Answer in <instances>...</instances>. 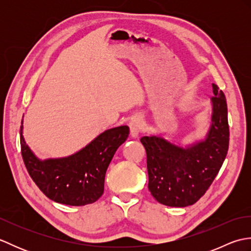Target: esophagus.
Segmentation results:
<instances>
[{
	"label": "esophagus",
	"mask_w": 251,
	"mask_h": 251,
	"mask_svg": "<svg viewBox=\"0 0 251 251\" xmlns=\"http://www.w3.org/2000/svg\"><path fill=\"white\" fill-rule=\"evenodd\" d=\"M129 127H130L131 138H138V136H139V134L143 128V123H142L141 117L138 115L132 117L129 123Z\"/></svg>",
	"instance_id": "34e87169"
}]
</instances>
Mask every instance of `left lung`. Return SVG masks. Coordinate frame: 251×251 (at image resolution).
Instances as JSON below:
<instances>
[{
	"instance_id": "1",
	"label": "left lung",
	"mask_w": 251,
	"mask_h": 251,
	"mask_svg": "<svg viewBox=\"0 0 251 251\" xmlns=\"http://www.w3.org/2000/svg\"><path fill=\"white\" fill-rule=\"evenodd\" d=\"M211 125L205 139L180 147L162 136L142 137L147 152L149 190L170 207L193 205L205 194L225 162L230 130L226 96L212 84Z\"/></svg>"
}]
</instances>
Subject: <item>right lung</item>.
I'll return each mask as SVG.
<instances>
[{
    "label": "right lung",
    "instance_id": "add662e5",
    "mask_svg": "<svg viewBox=\"0 0 251 251\" xmlns=\"http://www.w3.org/2000/svg\"><path fill=\"white\" fill-rule=\"evenodd\" d=\"M20 127V146L26 170L50 200L70 206L93 204L103 194L106 169L121 145L128 138L129 127L103 131L76 153L42 161L26 145Z\"/></svg>",
    "mask_w": 251,
    "mask_h": 251
}]
</instances>
